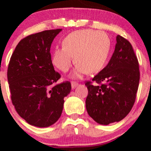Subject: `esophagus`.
<instances>
[{
	"instance_id": "obj_1",
	"label": "esophagus",
	"mask_w": 151,
	"mask_h": 151,
	"mask_svg": "<svg viewBox=\"0 0 151 151\" xmlns=\"http://www.w3.org/2000/svg\"><path fill=\"white\" fill-rule=\"evenodd\" d=\"M78 84L76 83V82H71V86H72V88L74 89L75 88H76L77 86H78Z\"/></svg>"
}]
</instances>
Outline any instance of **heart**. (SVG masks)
Returning a JSON list of instances; mask_svg holds the SVG:
<instances>
[{
	"instance_id": "heart-1",
	"label": "heart",
	"mask_w": 151,
	"mask_h": 151,
	"mask_svg": "<svg viewBox=\"0 0 151 151\" xmlns=\"http://www.w3.org/2000/svg\"><path fill=\"white\" fill-rule=\"evenodd\" d=\"M111 48V41L104 32L82 29L73 32L63 41V47H56L52 63L61 72L66 73L75 61L78 63L72 73L78 78L99 72L106 63Z\"/></svg>"
}]
</instances>
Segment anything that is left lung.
I'll return each instance as SVG.
<instances>
[{"label": "left lung", "mask_w": 151, "mask_h": 151, "mask_svg": "<svg viewBox=\"0 0 151 151\" xmlns=\"http://www.w3.org/2000/svg\"><path fill=\"white\" fill-rule=\"evenodd\" d=\"M139 79V65L132 46L117 35L110 61L92 79L101 85L85 83L88 90L85 101L88 115L101 125L123 119L134 105Z\"/></svg>", "instance_id": "8db88e82"}]
</instances>
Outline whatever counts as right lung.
<instances>
[{
	"label": "right lung",
	"instance_id": "add662e5",
	"mask_svg": "<svg viewBox=\"0 0 151 151\" xmlns=\"http://www.w3.org/2000/svg\"><path fill=\"white\" fill-rule=\"evenodd\" d=\"M62 29L46 30L21 40L10 58L7 79L18 114L36 127L55 123L62 114L69 82L54 85L60 78L52 64L50 46Z\"/></svg>",
	"mask_w": 151,
	"mask_h": 151
}]
</instances>
